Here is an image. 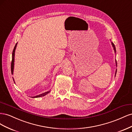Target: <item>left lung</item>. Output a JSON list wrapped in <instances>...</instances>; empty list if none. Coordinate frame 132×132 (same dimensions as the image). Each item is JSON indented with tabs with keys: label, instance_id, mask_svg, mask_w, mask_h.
<instances>
[{
	"label": "left lung",
	"instance_id": "obj_1",
	"mask_svg": "<svg viewBox=\"0 0 132 132\" xmlns=\"http://www.w3.org/2000/svg\"><path fill=\"white\" fill-rule=\"evenodd\" d=\"M111 44H112V47H113V50H114V53H116V47H115V46H114V45L113 44V42H111ZM116 66H117V62H116ZM116 72H117V69L116 70V73H115V76H116Z\"/></svg>",
	"mask_w": 132,
	"mask_h": 132
}]
</instances>
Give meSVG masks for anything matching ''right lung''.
Instances as JSON below:
<instances>
[{"label":"right lung","mask_w":132,"mask_h":132,"mask_svg":"<svg viewBox=\"0 0 132 132\" xmlns=\"http://www.w3.org/2000/svg\"><path fill=\"white\" fill-rule=\"evenodd\" d=\"M17 45H18V43H16V44L15 47H14V48L13 50V53H12V61H11V74H13V73H14V61H15V50H16V46H17ZM13 80L15 82V81H14V79L13 78ZM50 92V91H47V92H45V93H42L40 95H37V96H33V97H31L32 98H37V97H42V96H44L46 95L47 94H48Z\"/></svg>","instance_id":"add662e5"}]
</instances>
